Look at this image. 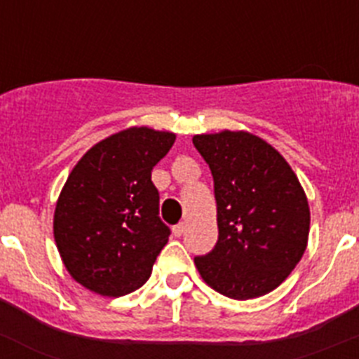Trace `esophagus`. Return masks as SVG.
<instances>
[{
    "mask_svg": "<svg viewBox=\"0 0 359 359\" xmlns=\"http://www.w3.org/2000/svg\"><path fill=\"white\" fill-rule=\"evenodd\" d=\"M185 230H187V224H185V223H177L176 226L172 228V233H174V236H176V237H182L183 233H185Z\"/></svg>",
    "mask_w": 359,
    "mask_h": 359,
    "instance_id": "esophagus-1",
    "label": "esophagus"
}]
</instances>
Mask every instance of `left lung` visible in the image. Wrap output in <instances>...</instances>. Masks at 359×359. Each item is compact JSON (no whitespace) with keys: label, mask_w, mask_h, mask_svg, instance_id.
<instances>
[{"label":"left lung","mask_w":359,"mask_h":359,"mask_svg":"<svg viewBox=\"0 0 359 359\" xmlns=\"http://www.w3.org/2000/svg\"><path fill=\"white\" fill-rule=\"evenodd\" d=\"M192 144L210 167L217 203V243L194 259L203 280L236 300L273 291L307 246L309 205L298 177L250 133L196 135Z\"/></svg>","instance_id":"left-lung-1"}]
</instances>
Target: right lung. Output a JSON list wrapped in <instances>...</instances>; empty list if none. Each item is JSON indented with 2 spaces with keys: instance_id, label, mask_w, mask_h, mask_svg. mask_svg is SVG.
<instances>
[{
  "instance_id": "add662e5",
  "label": "right lung",
  "mask_w": 359,
  "mask_h": 359,
  "mask_svg": "<svg viewBox=\"0 0 359 359\" xmlns=\"http://www.w3.org/2000/svg\"><path fill=\"white\" fill-rule=\"evenodd\" d=\"M176 135L131 128L86 152L68 176L53 215L66 269L102 297H123L151 277L170 236L160 219L154 165Z\"/></svg>"
}]
</instances>
